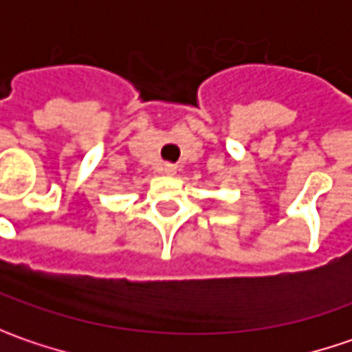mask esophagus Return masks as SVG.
<instances>
[{
	"instance_id": "34e87169",
	"label": "esophagus",
	"mask_w": 352,
	"mask_h": 352,
	"mask_svg": "<svg viewBox=\"0 0 352 352\" xmlns=\"http://www.w3.org/2000/svg\"><path fill=\"white\" fill-rule=\"evenodd\" d=\"M162 172H164V174H168V176H172V174H176V166H174V164H170V162H166V164L162 166Z\"/></svg>"
}]
</instances>
